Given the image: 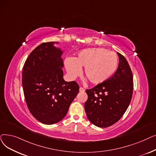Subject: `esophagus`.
Instances as JSON below:
<instances>
[{
	"mask_svg": "<svg viewBox=\"0 0 156 156\" xmlns=\"http://www.w3.org/2000/svg\"><path fill=\"white\" fill-rule=\"evenodd\" d=\"M79 91H80V92H83L85 91V89H83V88H82V87H80V89H79Z\"/></svg>",
	"mask_w": 156,
	"mask_h": 156,
	"instance_id": "1",
	"label": "esophagus"
}]
</instances>
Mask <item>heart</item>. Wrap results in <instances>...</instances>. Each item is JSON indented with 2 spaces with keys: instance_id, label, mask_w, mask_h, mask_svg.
Returning <instances> with one entry per match:
<instances>
[{
  "instance_id": "1",
  "label": "heart",
  "mask_w": 156,
  "mask_h": 156,
  "mask_svg": "<svg viewBox=\"0 0 156 156\" xmlns=\"http://www.w3.org/2000/svg\"><path fill=\"white\" fill-rule=\"evenodd\" d=\"M65 66L69 77L73 80L82 74L81 67H85V75L94 85L101 84L110 79L119 67L117 54L105 48H87L78 53L75 58L65 59Z\"/></svg>"
}]
</instances>
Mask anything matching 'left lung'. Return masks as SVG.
I'll list each match as a JSON object with an SVG mask.
<instances>
[{"mask_svg":"<svg viewBox=\"0 0 156 156\" xmlns=\"http://www.w3.org/2000/svg\"><path fill=\"white\" fill-rule=\"evenodd\" d=\"M117 54L119 63L115 74L106 82L86 90L87 117L99 127H109L119 121L132 98L133 73L126 58L118 52Z\"/></svg>","mask_w":156,"mask_h":156,"instance_id":"8db88e82","label":"left lung"}]
</instances>
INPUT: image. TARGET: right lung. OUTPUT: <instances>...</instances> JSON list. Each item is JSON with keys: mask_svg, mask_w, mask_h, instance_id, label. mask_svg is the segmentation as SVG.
I'll use <instances>...</instances> for the list:
<instances>
[{"mask_svg": "<svg viewBox=\"0 0 156 156\" xmlns=\"http://www.w3.org/2000/svg\"><path fill=\"white\" fill-rule=\"evenodd\" d=\"M58 42L41 44L25 62L22 85L30 112L40 122L53 124L66 115L79 92L74 81L63 78V50L54 45Z\"/></svg>", "mask_w": 156, "mask_h": 156, "instance_id": "1", "label": "right lung"}]
</instances>
